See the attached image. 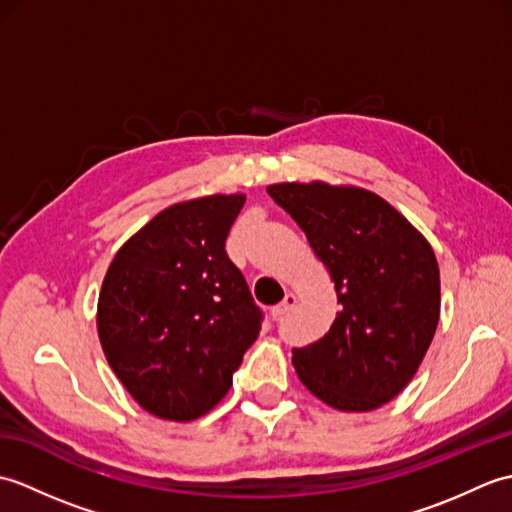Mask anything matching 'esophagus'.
I'll use <instances>...</instances> for the list:
<instances>
[{
    "label": "esophagus",
    "instance_id": "obj_1",
    "mask_svg": "<svg viewBox=\"0 0 512 512\" xmlns=\"http://www.w3.org/2000/svg\"><path fill=\"white\" fill-rule=\"evenodd\" d=\"M295 306H297V297L292 295V292H288V295L284 297V301L277 303V306L273 308V317L281 319V317H284V314H288Z\"/></svg>",
    "mask_w": 512,
    "mask_h": 512
}]
</instances>
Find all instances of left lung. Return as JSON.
<instances>
[{
    "label": "left lung",
    "instance_id": "8db88e82",
    "mask_svg": "<svg viewBox=\"0 0 512 512\" xmlns=\"http://www.w3.org/2000/svg\"><path fill=\"white\" fill-rule=\"evenodd\" d=\"M330 270L343 306L323 339L292 350L301 383L341 411H372L416 374L440 319V270L416 228L376 193L273 184Z\"/></svg>",
    "mask_w": 512,
    "mask_h": 512
}]
</instances>
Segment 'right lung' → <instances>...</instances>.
I'll return each mask as SVG.
<instances>
[{
  "label": "right lung",
  "mask_w": 512,
  "mask_h": 512,
  "mask_svg": "<svg viewBox=\"0 0 512 512\" xmlns=\"http://www.w3.org/2000/svg\"><path fill=\"white\" fill-rule=\"evenodd\" d=\"M244 195L173 204L123 244L99 295L107 363L158 418L204 416L262 330L264 312L226 253Z\"/></svg>",
  "instance_id": "1"
}]
</instances>
